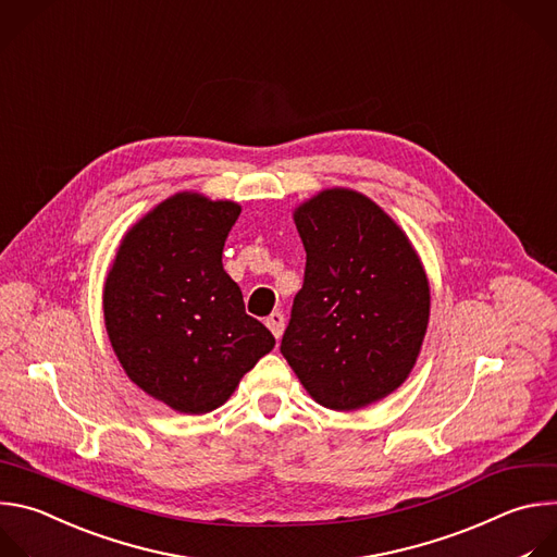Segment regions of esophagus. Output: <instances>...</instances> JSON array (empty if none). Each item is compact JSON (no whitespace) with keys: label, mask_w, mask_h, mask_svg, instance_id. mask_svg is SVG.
Instances as JSON below:
<instances>
[{"label":"esophagus","mask_w":557,"mask_h":557,"mask_svg":"<svg viewBox=\"0 0 557 557\" xmlns=\"http://www.w3.org/2000/svg\"><path fill=\"white\" fill-rule=\"evenodd\" d=\"M265 324H268V329L274 333V338L281 341L283 329H285V318H283V313H281V311H272V313L268 315Z\"/></svg>","instance_id":"esophagus-1"}]
</instances>
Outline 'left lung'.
Masks as SVG:
<instances>
[{
	"instance_id": "1",
	"label": "left lung",
	"mask_w": 557,
	"mask_h": 557,
	"mask_svg": "<svg viewBox=\"0 0 557 557\" xmlns=\"http://www.w3.org/2000/svg\"><path fill=\"white\" fill-rule=\"evenodd\" d=\"M307 252L281 354L324 408L358 410L410 375L430 315L425 270L367 195L326 188L294 210Z\"/></svg>"
}]
</instances>
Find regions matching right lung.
I'll return each mask as SVG.
<instances>
[{
  "instance_id": "obj_1",
  "label": "right lung",
  "mask_w": 557,
  "mask_h": 557,
  "mask_svg": "<svg viewBox=\"0 0 557 557\" xmlns=\"http://www.w3.org/2000/svg\"><path fill=\"white\" fill-rule=\"evenodd\" d=\"M239 212L235 201L199 193L164 199L123 237L104 281V326L119 362L147 395L184 414L219 408L274 349L221 263Z\"/></svg>"
}]
</instances>
